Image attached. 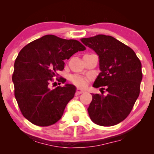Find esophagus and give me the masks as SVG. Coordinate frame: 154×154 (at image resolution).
Segmentation results:
<instances>
[{
    "label": "esophagus",
    "instance_id": "34e87169",
    "mask_svg": "<svg viewBox=\"0 0 154 154\" xmlns=\"http://www.w3.org/2000/svg\"><path fill=\"white\" fill-rule=\"evenodd\" d=\"M82 93H84V91H83V90L80 89V88H77V91H76V94L79 95Z\"/></svg>",
    "mask_w": 154,
    "mask_h": 154
}]
</instances>
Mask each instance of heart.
<instances>
[{
  "label": "heart",
  "instance_id": "b5f03b06",
  "mask_svg": "<svg viewBox=\"0 0 154 154\" xmlns=\"http://www.w3.org/2000/svg\"><path fill=\"white\" fill-rule=\"evenodd\" d=\"M72 82L76 85L79 86V87H85L86 85L88 84V79L87 77H82V76L78 75H74L71 77Z\"/></svg>",
  "mask_w": 154,
  "mask_h": 154
}]
</instances>
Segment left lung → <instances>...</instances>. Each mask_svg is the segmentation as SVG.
<instances>
[{"label": "left lung", "instance_id": "8db88e82", "mask_svg": "<svg viewBox=\"0 0 154 154\" xmlns=\"http://www.w3.org/2000/svg\"><path fill=\"white\" fill-rule=\"evenodd\" d=\"M81 41L99 58L100 72L93 86L101 88L103 93V90L107 92L106 95L92 94L88 114L96 125L114 126L126 119L138 98L141 62L132 48L109 35H98Z\"/></svg>", "mask_w": 154, "mask_h": 154}]
</instances>
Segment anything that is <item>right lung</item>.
<instances>
[{
  "label": "right lung",
  "instance_id": "right-lung-1",
  "mask_svg": "<svg viewBox=\"0 0 154 154\" xmlns=\"http://www.w3.org/2000/svg\"><path fill=\"white\" fill-rule=\"evenodd\" d=\"M85 49L76 40L47 35L20 51L15 60L12 81L21 112L31 123L47 127L61 119L67 103L75 96L76 87L66 84L51 90L49 85L64 68L63 60ZM57 79L66 82L62 77Z\"/></svg>",
  "mask_w": 154,
  "mask_h": 154
}]
</instances>
